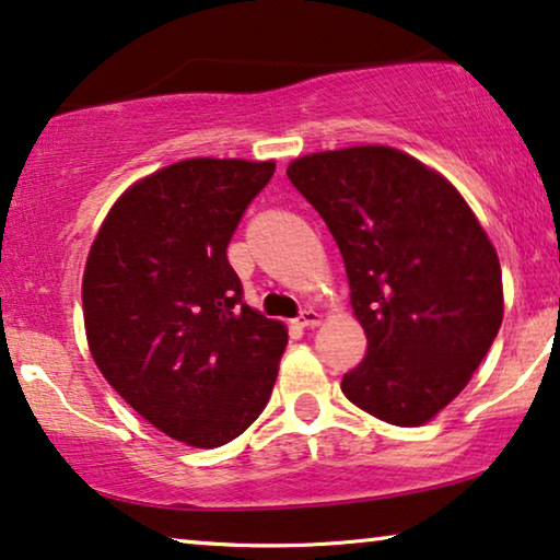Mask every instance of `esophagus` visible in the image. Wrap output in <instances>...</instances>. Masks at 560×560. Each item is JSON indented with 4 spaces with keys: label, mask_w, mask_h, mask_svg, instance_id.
<instances>
[{
    "label": "esophagus",
    "mask_w": 560,
    "mask_h": 560,
    "mask_svg": "<svg viewBox=\"0 0 560 560\" xmlns=\"http://www.w3.org/2000/svg\"><path fill=\"white\" fill-rule=\"evenodd\" d=\"M322 322V314L317 310H304L302 314L296 317V325L299 327H317Z\"/></svg>",
    "instance_id": "obj_1"
}]
</instances>
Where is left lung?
<instances>
[{
  "mask_svg": "<svg viewBox=\"0 0 560 560\" xmlns=\"http://www.w3.org/2000/svg\"><path fill=\"white\" fill-rule=\"evenodd\" d=\"M340 248L368 352L342 393L393 427H423L464 390L505 312L500 258L459 190L383 144L287 167Z\"/></svg>",
  "mask_w": 560,
  "mask_h": 560,
  "instance_id": "obj_1",
  "label": "left lung"
}]
</instances>
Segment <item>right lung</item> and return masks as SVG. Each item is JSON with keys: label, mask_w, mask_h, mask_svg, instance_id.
<instances>
[{"label": "right lung", "mask_w": 560, "mask_h": 560, "mask_svg": "<svg viewBox=\"0 0 560 560\" xmlns=\"http://www.w3.org/2000/svg\"><path fill=\"white\" fill-rule=\"evenodd\" d=\"M277 162L192 156L108 210L83 271L89 350L154 429L195 448L241 436L269 404L287 325L243 302L228 243Z\"/></svg>", "instance_id": "right-lung-1"}]
</instances>
